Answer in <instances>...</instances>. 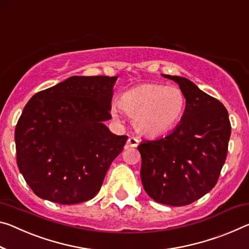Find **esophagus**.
<instances>
[{"instance_id": "obj_1", "label": "esophagus", "mask_w": 249, "mask_h": 249, "mask_svg": "<svg viewBox=\"0 0 249 249\" xmlns=\"http://www.w3.org/2000/svg\"><path fill=\"white\" fill-rule=\"evenodd\" d=\"M139 144H140V140L135 136H131L127 141V145L129 146V147H136Z\"/></svg>"}]
</instances>
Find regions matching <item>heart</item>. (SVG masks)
<instances>
[{
  "mask_svg": "<svg viewBox=\"0 0 249 249\" xmlns=\"http://www.w3.org/2000/svg\"><path fill=\"white\" fill-rule=\"evenodd\" d=\"M120 107L134 118V126L147 136H160L179 123L186 107V97L180 89L157 83H146L126 90L118 101ZM113 105L110 113L120 115Z\"/></svg>",
  "mask_w": 249,
  "mask_h": 249,
  "instance_id": "b5f03b06",
  "label": "heart"
}]
</instances>
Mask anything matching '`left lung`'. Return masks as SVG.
Here are the masks:
<instances>
[{
    "label": "left lung",
    "instance_id": "8db88e82",
    "mask_svg": "<svg viewBox=\"0 0 249 249\" xmlns=\"http://www.w3.org/2000/svg\"><path fill=\"white\" fill-rule=\"evenodd\" d=\"M163 76L179 85L186 107L174 131L139 145L141 179L155 202L185 206L211 192L218 180L227 156L231 122L225 106L192 81Z\"/></svg>",
    "mask_w": 249,
    "mask_h": 249
}]
</instances>
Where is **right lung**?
Here are the masks:
<instances>
[{"mask_svg": "<svg viewBox=\"0 0 249 249\" xmlns=\"http://www.w3.org/2000/svg\"><path fill=\"white\" fill-rule=\"evenodd\" d=\"M117 76H71L27 102L15 127L17 161L39 198L62 205L92 199L128 137L112 118Z\"/></svg>", "mask_w": 249, "mask_h": 249, "instance_id": "right-lung-1", "label": "right lung"}]
</instances>
